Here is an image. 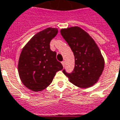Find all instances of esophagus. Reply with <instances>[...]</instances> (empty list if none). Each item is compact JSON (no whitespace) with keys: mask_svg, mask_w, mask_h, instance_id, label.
Instances as JSON below:
<instances>
[{"mask_svg":"<svg viewBox=\"0 0 120 120\" xmlns=\"http://www.w3.org/2000/svg\"><path fill=\"white\" fill-rule=\"evenodd\" d=\"M61 63H62V64H63V66H64H64H65V61H62V62H61Z\"/></svg>","mask_w":120,"mask_h":120,"instance_id":"1","label":"esophagus"}]
</instances>
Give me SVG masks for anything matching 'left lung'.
I'll return each mask as SVG.
<instances>
[{"label": "left lung", "mask_w": 120, "mask_h": 120, "mask_svg": "<svg viewBox=\"0 0 120 120\" xmlns=\"http://www.w3.org/2000/svg\"><path fill=\"white\" fill-rule=\"evenodd\" d=\"M60 32L75 57L73 72H63L79 88L91 87L98 82L104 68V59L98 45L88 32L77 26L62 29Z\"/></svg>", "instance_id": "8db88e82"}]
</instances>
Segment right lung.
Instances as JSON below:
<instances>
[{"mask_svg": "<svg viewBox=\"0 0 120 120\" xmlns=\"http://www.w3.org/2000/svg\"><path fill=\"white\" fill-rule=\"evenodd\" d=\"M57 28L38 32L23 47L18 64L19 77L23 85L33 91H41L53 80L57 71L63 68L56 59L50 43L57 34Z\"/></svg>", "mask_w": 120, "mask_h": 120, "instance_id": "obj_1", "label": "right lung"}]
</instances>
